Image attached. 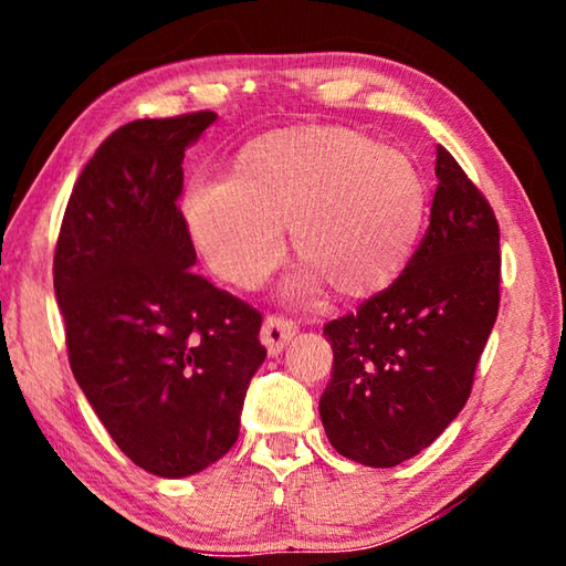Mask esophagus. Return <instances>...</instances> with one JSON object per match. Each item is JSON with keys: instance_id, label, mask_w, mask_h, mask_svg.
Returning <instances> with one entry per match:
<instances>
[{"instance_id": "34e87169", "label": "esophagus", "mask_w": 566, "mask_h": 566, "mask_svg": "<svg viewBox=\"0 0 566 566\" xmlns=\"http://www.w3.org/2000/svg\"><path fill=\"white\" fill-rule=\"evenodd\" d=\"M294 334H296V324L292 319L276 317V314L266 317L262 324V344L266 347V352L272 354V357L286 347V342H290Z\"/></svg>"}]
</instances>
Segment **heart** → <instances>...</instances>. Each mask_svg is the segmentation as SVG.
I'll return each instance as SVG.
<instances>
[{"mask_svg":"<svg viewBox=\"0 0 566 566\" xmlns=\"http://www.w3.org/2000/svg\"><path fill=\"white\" fill-rule=\"evenodd\" d=\"M191 242L209 270L254 290L284 256L282 227L322 280L357 300L397 280L427 222V181L415 161L367 134L322 127L249 142L232 179L191 181L181 202Z\"/></svg>","mask_w":566,"mask_h":566,"instance_id":"b5f03b06","label":"heart"}]
</instances>
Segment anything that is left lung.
I'll list each match as a JSON object with an SVG mask.
<instances>
[{
  "instance_id": "8db88e82",
  "label": "left lung",
  "mask_w": 566,
  "mask_h": 566,
  "mask_svg": "<svg viewBox=\"0 0 566 566\" xmlns=\"http://www.w3.org/2000/svg\"><path fill=\"white\" fill-rule=\"evenodd\" d=\"M429 229L405 272L329 322L332 379L319 399L342 457L397 467L452 424L500 312V224L457 159L437 147Z\"/></svg>"
}]
</instances>
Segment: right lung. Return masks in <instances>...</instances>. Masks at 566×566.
I'll use <instances>...</instances> for the list:
<instances>
[{"instance_id":"obj_1","label":"right lung","mask_w":566,"mask_h":566,"mask_svg":"<svg viewBox=\"0 0 566 566\" xmlns=\"http://www.w3.org/2000/svg\"><path fill=\"white\" fill-rule=\"evenodd\" d=\"M214 112L137 119L82 169L54 252L70 367L109 437L167 479L222 459L262 367V314L195 274L185 149Z\"/></svg>"}]
</instances>
